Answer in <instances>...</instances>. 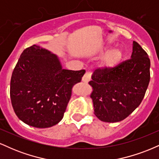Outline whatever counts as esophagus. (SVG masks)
Wrapping results in <instances>:
<instances>
[{
  "instance_id": "esophagus-1",
  "label": "esophagus",
  "mask_w": 159,
  "mask_h": 159,
  "mask_svg": "<svg viewBox=\"0 0 159 159\" xmlns=\"http://www.w3.org/2000/svg\"><path fill=\"white\" fill-rule=\"evenodd\" d=\"M92 74H93V72H91V71H87V72L85 73L84 75L83 76L82 81H83L84 82H85V83H87V82L90 81L91 79V76H92Z\"/></svg>"
}]
</instances>
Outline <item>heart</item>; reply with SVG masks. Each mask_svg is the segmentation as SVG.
Returning <instances> with one entry per match:
<instances>
[{
  "label": "heart",
  "mask_w": 159,
  "mask_h": 159,
  "mask_svg": "<svg viewBox=\"0 0 159 159\" xmlns=\"http://www.w3.org/2000/svg\"><path fill=\"white\" fill-rule=\"evenodd\" d=\"M122 56H123V53L120 49H112L104 56L102 60V65L105 67H107V68L114 66L119 63L121 60Z\"/></svg>",
  "instance_id": "obj_1"
}]
</instances>
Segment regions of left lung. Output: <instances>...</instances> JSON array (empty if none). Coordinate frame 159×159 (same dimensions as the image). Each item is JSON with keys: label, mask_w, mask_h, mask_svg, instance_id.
Listing matches in <instances>:
<instances>
[{"label": "left lung", "mask_w": 159, "mask_h": 159, "mask_svg": "<svg viewBox=\"0 0 159 159\" xmlns=\"http://www.w3.org/2000/svg\"><path fill=\"white\" fill-rule=\"evenodd\" d=\"M150 60L147 53L133 42L131 58L114 67L95 70L90 95L94 114L101 121L116 123L129 116L140 105L150 80Z\"/></svg>", "instance_id": "left-lung-1"}]
</instances>
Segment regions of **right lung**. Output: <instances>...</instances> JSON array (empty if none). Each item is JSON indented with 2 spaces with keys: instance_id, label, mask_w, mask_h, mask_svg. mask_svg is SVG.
<instances>
[{
  "instance_id": "1",
  "label": "right lung",
  "mask_w": 159,
  "mask_h": 159,
  "mask_svg": "<svg viewBox=\"0 0 159 159\" xmlns=\"http://www.w3.org/2000/svg\"><path fill=\"white\" fill-rule=\"evenodd\" d=\"M84 69H62L55 54L33 45L23 51L10 81V98L16 116L30 126L48 128L63 119L72 87Z\"/></svg>"
}]
</instances>
